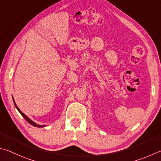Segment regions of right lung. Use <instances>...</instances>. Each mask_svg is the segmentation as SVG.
<instances>
[{"label":"right lung","instance_id":"right-lung-1","mask_svg":"<svg viewBox=\"0 0 161 161\" xmlns=\"http://www.w3.org/2000/svg\"><path fill=\"white\" fill-rule=\"evenodd\" d=\"M13 102H14V106H15V107H16V108L17 109V110L19 111V113L21 114V115L23 116V118H24L26 119V120H27V121L29 122V123L31 124V125H33V126H34V127H45V126H46V125H37L36 123H35L34 122H33L32 120H31V119H30V118H29L28 117L25 115V114L23 113L22 112V111L19 109V108L17 107V106L16 103H15V102H14V98H13Z\"/></svg>","mask_w":161,"mask_h":161}]
</instances>
